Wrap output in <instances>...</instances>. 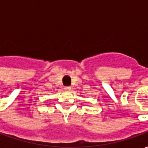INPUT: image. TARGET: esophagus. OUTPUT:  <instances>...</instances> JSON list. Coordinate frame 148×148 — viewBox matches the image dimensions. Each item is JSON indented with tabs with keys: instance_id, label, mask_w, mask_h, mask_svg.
Instances as JSON below:
<instances>
[{
	"instance_id": "1",
	"label": "esophagus",
	"mask_w": 148,
	"mask_h": 148,
	"mask_svg": "<svg viewBox=\"0 0 148 148\" xmlns=\"http://www.w3.org/2000/svg\"><path fill=\"white\" fill-rule=\"evenodd\" d=\"M71 88L70 86H65L64 87L65 91H66V92H69V91L71 90Z\"/></svg>"
}]
</instances>
